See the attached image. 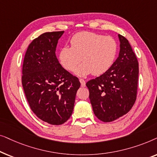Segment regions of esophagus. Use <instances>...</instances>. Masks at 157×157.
Listing matches in <instances>:
<instances>
[{
    "label": "esophagus",
    "instance_id": "34e87169",
    "mask_svg": "<svg viewBox=\"0 0 157 157\" xmlns=\"http://www.w3.org/2000/svg\"><path fill=\"white\" fill-rule=\"evenodd\" d=\"M79 81H80L81 86H82V87H85L86 86V81L83 80V78H79Z\"/></svg>",
    "mask_w": 157,
    "mask_h": 157
}]
</instances>
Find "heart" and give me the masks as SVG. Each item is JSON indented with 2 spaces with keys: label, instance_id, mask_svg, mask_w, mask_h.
I'll use <instances>...</instances> for the list:
<instances>
[{
  "label": "heart",
  "instance_id": "heart-1",
  "mask_svg": "<svg viewBox=\"0 0 157 157\" xmlns=\"http://www.w3.org/2000/svg\"><path fill=\"white\" fill-rule=\"evenodd\" d=\"M71 47L64 46L59 51L61 65L71 71L75 70L78 76L91 74L100 76L109 69L117 53V43L111 36H104L89 31L79 32L73 36Z\"/></svg>",
  "mask_w": 157,
  "mask_h": 157
}]
</instances>
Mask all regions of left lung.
Instances as JSON below:
<instances>
[{
    "instance_id": "1",
    "label": "left lung",
    "mask_w": 157,
    "mask_h": 157,
    "mask_svg": "<svg viewBox=\"0 0 157 157\" xmlns=\"http://www.w3.org/2000/svg\"><path fill=\"white\" fill-rule=\"evenodd\" d=\"M119 57L104 74L86 83L94 114L111 122L127 113L136 99L139 63L128 40L119 34Z\"/></svg>"
}]
</instances>
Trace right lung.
Masks as SVG:
<instances>
[{"label": "right lung", "instance_id": "1", "mask_svg": "<svg viewBox=\"0 0 157 157\" xmlns=\"http://www.w3.org/2000/svg\"><path fill=\"white\" fill-rule=\"evenodd\" d=\"M63 33L46 32L35 38L28 47L22 68V85L31 110L52 125H61L69 119L81 86L56 56L58 40Z\"/></svg>", "mask_w": 157, "mask_h": 157}]
</instances>
